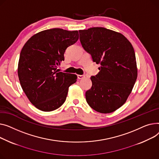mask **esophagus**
I'll return each mask as SVG.
<instances>
[{"instance_id":"obj_1","label":"esophagus","mask_w":159,"mask_h":159,"mask_svg":"<svg viewBox=\"0 0 159 159\" xmlns=\"http://www.w3.org/2000/svg\"><path fill=\"white\" fill-rule=\"evenodd\" d=\"M84 78H85V75H80V74H78V78L80 79V80L83 79Z\"/></svg>"}]
</instances>
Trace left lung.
<instances>
[{"label": "left lung", "instance_id": "obj_1", "mask_svg": "<svg viewBox=\"0 0 159 159\" xmlns=\"http://www.w3.org/2000/svg\"><path fill=\"white\" fill-rule=\"evenodd\" d=\"M79 33L83 49L101 65L99 73L90 78L92 85L85 93L87 103L98 112H113L125 103L137 78L133 46L123 34L104 27Z\"/></svg>", "mask_w": 159, "mask_h": 159}]
</instances>
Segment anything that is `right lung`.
I'll return each instance as SVG.
<instances>
[{
  "label": "right lung",
  "instance_id": "obj_1",
  "mask_svg": "<svg viewBox=\"0 0 159 159\" xmlns=\"http://www.w3.org/2000/svg\"><path fill=\"white\" fill-rule=\"evenodd\" d=\"M79 39L78 31L60 28L34 34L20 52L18 76L20 85L31 103L43 111L60 108L66 100L69 87L76 83V74L60 72L69 46Z\"/></svg>",
  "mask_w": 159,
  "mask_h": 159
}]
</instances>
